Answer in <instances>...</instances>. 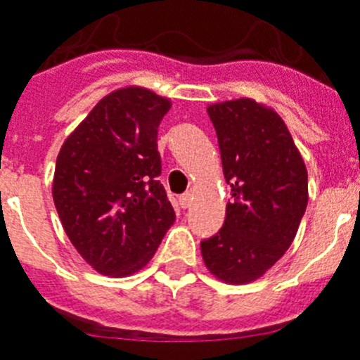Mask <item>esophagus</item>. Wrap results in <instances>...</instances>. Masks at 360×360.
Returning a JSON list of instances; mask_svg holds the SVG:
<instances>
[{
  "label": "esophagus",
  "mask_w": 360,
  "mask_h": 360,
  "mask_svg": "<svg viewBox=\"0 0 360 360\" xmlns=\"http://www.w3.org/2000/svg\"><path fill=\"white\" fill-rule=\"evenodd\" d=\"M191 202H193L191 193H184V195H180V197H178V204H180V207H182V210H187V207L191 206Z\"/></svg>",
  "instance_id": "1"
}]
</instances>
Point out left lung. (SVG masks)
I'll use <instances>...</instances> for the list:
<instances>
[{
	"mask_svg": "<svg viewBox=\"0 0 360 360\" xmlns=\"http://www.w3.org/2000/svg\"><path fill=\"white\" fill-rule=\"evenodd\" d=\"M231 187L224 224L200 243L207 270L250 283L292 245L307 207V169L280 115L252 99L207 108Z\"/></svg>",
	"mask_w": 360,
	"mask_h": 360,
	"instance_id": "left-lung-1",
	"label": "left lung"
}]
</instances>
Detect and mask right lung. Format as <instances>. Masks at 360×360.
<instances>
[{"label": "right lung", "mask_w": 360, "mask_h": 360, "mask_svg": "<svg viewBox=\"0 0 360 360\" xmlns=\"http://www.w3.org/2000/svg\"><path fill=\"white\" fill-rule=\"evenodd\" d=\"M171 103L145 88L101 99L64 141L53 200L86 263L105 276L145 266L174 222L160 184L158 127Z\"/></svg>", "instance_id": "add662e5"}]
</instances>
